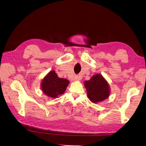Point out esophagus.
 Listing matches in <instances>:
<instances>
[{
  "mask_svg": "<svg viewBox=\"0 0 146 146\" xmlns=\"http://www.w3.org/2000/svg\"><path fill=\"white\" fill-rule=\"evenodd\" d=\"M81 76H76L74 77V80L75 81H78V80H81Z\"/></svg>",
  "mask_w": 146,
  "mask_h": 146,
  "instance_id": "34e87169",
  "label": "esophagus"
}]
</instances>
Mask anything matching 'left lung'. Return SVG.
<instances>
[{
	"label": "left lung",
	"mask_w": 146,
	"mask_h": 146,
	"mask_svg": "<svg viewBox=\"0 0 146 146\" xmlns=\"http://www.w3.org/2000/svg\"><path fill=\"white\" fill-rule=\"evenodd\" d=\"M85 86L88 98L93 103L103 101L110 95L108 84L100 74L94 75L90 80L85 81Z\"/></svg>",
	"instance_id": "obj_1"
}]
</instances>
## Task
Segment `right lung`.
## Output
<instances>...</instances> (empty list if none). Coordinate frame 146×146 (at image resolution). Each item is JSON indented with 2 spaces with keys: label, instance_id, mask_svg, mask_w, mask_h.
<instances>
[{
  "label": "right lung",
  "instance_id": "add662e5",
  "mask_svg": "<svg viewBox=\"0 0 146 146\" xmlns=\"http://www.w3.org/2000/svg\"><path fill=\"white\" fill-rule=\"evenodd\" d=\"M69 82L62 78H59L54 70L50 71L43 78L41 88L44 93L52 98L63 94L69 85Z\"/></svg>",
  "mask_w": 146,
  "mask_h": 146
}]
</instances>
